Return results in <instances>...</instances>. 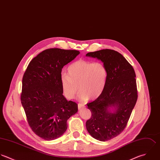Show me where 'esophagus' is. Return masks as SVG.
<instances>
[{"label":"esophagus","instance_id":"esophagus-1","mask_svg":"<svg viewBox=\"0 0 160 160\" xmlns=\"http://www.w3.org/2000/svg\"><path fill=\"white\" fill-rule=\"evenodd\" d=\"M84 107H84V104H78V108H79V110L82 109V108H84Z\"/></svg>","mask_w":160,"mask_h":160}]
</instances>
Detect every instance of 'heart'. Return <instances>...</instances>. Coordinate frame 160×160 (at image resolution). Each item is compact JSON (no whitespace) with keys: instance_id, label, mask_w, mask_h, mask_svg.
Here are the masks:
<instances>
[{"instance_id":"obj_1","label":"heart","mask_w":160,"mask_h":160,"mask_svg":"<svg viewBox=\"0 0 160 160\" xmlns=\"http://www.w3.org/2000/svg\"><path fill=\"white\" fill-rule=\"evenodd\" d=\"M108 74L107 66L101 61H76L68 67V74L62 72L61 75L63 94L67 99H72L79 86L81 91L78 96V99H96L104 91Z\"/></svg>"}]
</instances>
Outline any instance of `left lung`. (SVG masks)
Returning a JSON list of instances; mask_svg holds the SVG:
<instances>
[{
    "label": "left lung",
    "mask_w": 160,
    "mask_h": 160,
    "mask_svg": "<svg viewBox=\"0 0 160 160\" xmlns=\"http://www.w3.org/2000/svg\"><path fill=\"white\" fill-rule=\"evenodd\" d=\"M86 56L101 61L108 70L104 91L87 104L92 116L86 123L93 138L106 142L118 135L127 124L138 98L136 75L132 66L115 50H101Z\"/></svg>",
    "instance_id": "1"
}]
</instances>
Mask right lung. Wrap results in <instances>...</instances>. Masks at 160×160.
I'll return each instance as SVG.
<instances>
[{"label": "right lung", "mask_w": 160, "mask_h": 160, "mask_svg": "<svg viewBox=\"0 0 160 160\" xmlns=\"http://www.w3.org/2000/svg\"><path fill=\"white\" fill-rule=\"evenodd\" d=\"M80 53L77 50L51 48L29 63L22 79L21 102L33 132L53 140L66 132L67 120L78 112V104L62 95L61 71Z\"/></svg>", "instance_id": "1"}]
</instances>
